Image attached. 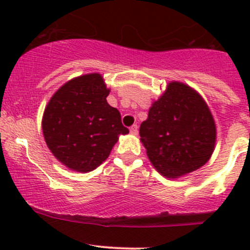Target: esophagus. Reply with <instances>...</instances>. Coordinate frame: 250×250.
Segmentation results:
<instances>
[{
  "mask_svg": "<svg viewBox=\"0 0 250 250\" xmlns=\"http://www.w3.org/2000/svg\"><path fill=\"white\" fill-rule=\"evenodd\" d=\"M130 133L134 135L138 134V125H133L132 127H130Z\"/></svg>",
  "mask_w": 250,
  "mask_h": 250,
  "instance_id": "1",
  "label": "esophagus"
}]
</instances>
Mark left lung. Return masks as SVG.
I'll return each instance as SVG.
<instances>
[{"instance_id":"obj_1","label":"left lung","mask_w":250,"mask_h":250,"mask_svg":"<svg viewBox=\"0 0 250 250\" xmlns=\"http://www.w3.org/2000/svg\"><path fill=\"white\" fill-rule=\"evenodd\" d=\"M139 133L151 165L168 179L200 169L216 143L215 121L208 104L197 90L179 81H170L152 103Z\"/></svg>"}]
</instances>
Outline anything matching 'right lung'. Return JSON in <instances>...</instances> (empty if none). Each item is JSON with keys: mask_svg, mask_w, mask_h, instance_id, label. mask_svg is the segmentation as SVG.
<instances>
[{"mask_svg": "<svg viewBox=\"0 0 250 250\" xmlns=\"http://www.w3.org/2000/svg\"><path fill=\"white\" fill-rule=\"evenodd\" d=\"M109 93L100 74L81 75L64 83L44 107V140L67 169L92 172L109 157L120 135L129 133L120 111L107 104Z\"/></svg>", "mask_w": 250, "mask_h": 250, "instance_id": "add662e5", "label": "right lung"}]
</instances>
